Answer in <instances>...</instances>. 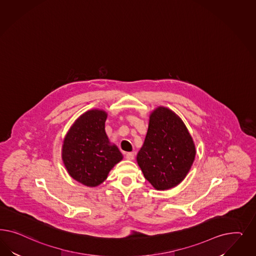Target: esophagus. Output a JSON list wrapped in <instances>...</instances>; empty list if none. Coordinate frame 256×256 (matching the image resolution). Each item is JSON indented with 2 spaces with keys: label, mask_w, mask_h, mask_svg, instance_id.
<instances>
[{
  "label": "esophagus",
  "mask_w": 256,
  "mask_h": 256,
  "mask_svg": "<svg viewBox=\"0 0 256 256\" xmlns=\"http://www.w3.org/2000/svg\"><path fill=\"white\" fill-rule=\"evenodd\" d=\"M126 158L128 160H132L134 158V153L133 152H128L126 153Z\"/></svg>",
  "instance_id": "esophagus-1"
}]
</instances>
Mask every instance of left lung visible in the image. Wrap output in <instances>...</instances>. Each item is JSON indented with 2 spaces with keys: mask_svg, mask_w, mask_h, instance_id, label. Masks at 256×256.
<instances>
[{
  "mask_svg": "<svg viewBox=\"0 0 256 256\" xmlns=\"http://www.w3.org/2000/svg\"><path fill=\"white\" fill-rule=\"evenodd\" d=\"M195 153L194 140L181 119L169 108H156L137 155L144 178L156 190L174 188L186 178Z\"/></svg>",
  "mask_w": 256,
  "mask_h": 256,
  "instance_id": "obj_1",
  "label": "left lung"
}]
</instances>
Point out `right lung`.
Instances as JSON below:
<instances>
[{
	"mask_svg": "<svg viewBox=\"0 0 256 256\" xmlns=\"http://www.w3.org/2000/svg\"><path fill=\"white\" fill-rule=\"evenodd\" d=\"M107 114L86 112L72 126L62 144V160L71 178L88 186H96L123 155L110 146L105 132Z\"/></svg>",
	"mask_w": 256,
	"mask_h": 256,
	"instance_id": "add662e5",
	"label": "right lung"
}]
</instances>
